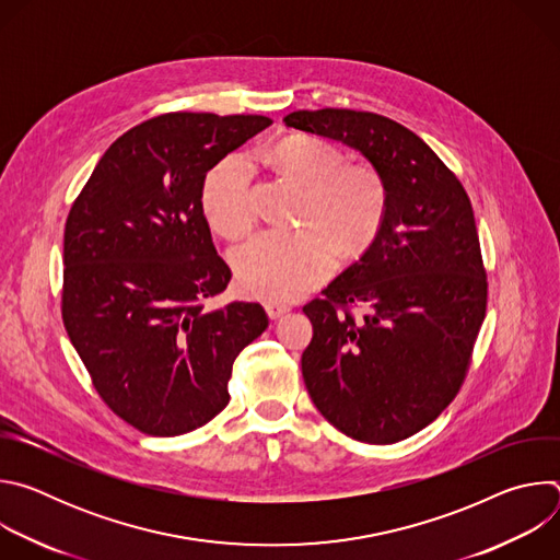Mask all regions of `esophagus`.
Instances as JSON below:
<instances>
[{
    "mask_svg": "<svg viewBox=\"0 0 560 560\" xmlns=\"http://www.w3.org/2000/svg\"><path fill=\"white\" fill-rule=\"evenodd\" d=\"M266 312L270 318H281L283 314L290 312V305L285 303H277V301H266Z\"/></svg>",
    "mask_w": 560,
    "mask_h": 560,
    "instance_id": "34e87169",
    "label": "esophagus"
}]
</instances>
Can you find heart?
Returning a JSON list of instances; mask_svg holds the SVG:
<instances>
[{"instance_id":"1","label":"heart","mask_w":560,"mask_h":560,"mask_svg":"<svg viewBox=\"0 0 560 560\" xmlns=\"http://www.w3.org/2000/svg\"><path fill=\"white\" fill-rule=\"evenodd\" d=\"M266 162L307 186L299 230L257 234L232 257L244 292L283 301L330 277L341 257L372 246L387 214V186L370 164H346L343 152L318 137L292 135L264 152ZM208 221L225 236L246 234L257 217L253 171L232 154L217 164L203 186Z\"/></svg>"}]
</instances>
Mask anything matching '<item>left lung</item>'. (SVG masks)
<instances>
[{"label": "left lung", "instance_id": "obj_1", "mask_svg": "<svg viewBox=\"0 0 560 560\" xmlns=\"http://www.w3.org/2000/svg\"><path fill=\"white\" fill-rule=\"evenodd\" d=\"M283 124L359 150L387 186L372 246L303 307L312 341L301 372L337 430L374 445L404 441L450 406L486 318L469 197L419 135L387 117L324 108L290 113ZM350 304L364 310L361 319Z\"/></svg>", "mask_w": 560, "mask_h": 560}]
</instances>
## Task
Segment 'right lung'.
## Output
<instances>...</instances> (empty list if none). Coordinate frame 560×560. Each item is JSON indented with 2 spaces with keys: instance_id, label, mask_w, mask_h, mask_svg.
<instances>
[{
  "instance_id": "1",
  "label": "right lung",
  "mask_w": 560,
  "mask_h": 560,
  "mask_svg": "<svg viewBox=\"0 0 560 560\" xmlns=\"http://www.w3.org/2000/svg\"><path fill=\"white\" fill-rule=\"evenodd\" d=\"M264 115L168 113L100 159L63 230L66 332L100 396L150 436H177L230 401L236 354L266 328L259 303L208 307L232 277L203 214L221 159L268 128Z\"/></svg>"
}]
</instances>
